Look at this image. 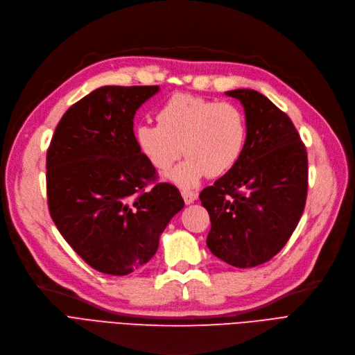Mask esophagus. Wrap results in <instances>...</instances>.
<instances>
[{
	"mask_svg": "<svg viewBox=\"0 0 355 355\" xmlns=\"http://www.w3.org/2000/svg\"><path fill=\"white\" fill-rule=\"evenodd\" d=\"M182 198H183V200H184V204L191 205V204H193V202L198 199V193H196V192H192V191H182Z\"/></svg>",
	"mask_w": 355,
	"mask_h": 355,
	"instance_id": "34e87169",
	"label": "esophagus"
}]
</instances>
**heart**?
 I'll return each mask as SVG.
<instances>
[{"label": "heart", "instance_id": "b5f03b06", "mask_svg": "<svg viewBox=\"0 0 355 355\" xmlns=\"http://www.w3.org/2000/svg\"><path fill=\"white\" fill-rule=\"evenodd\" d=\"M247 139L243 111L231 103L176 94L157 111V124L140 123L134 140L141 156L180 188H193L205 175L218 178L239 163ZM182 147L180 148V146Z\"/></svg>", "mask_w": 355, "mask_h": 355}]
</instances>
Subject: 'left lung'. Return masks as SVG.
Returning <instances> with one entry per match:
<instances>
[{"label": "left lung", "instance_id": "left-lung-1", "mask_svg": "<svg viewBox=\"0 0 355 355\" xmlns=\"http://www.w3.org/2000/svg\"><path fill=\"white\" fill-rule=\"evenodd\" d=\"M245 114L243 155L199 199L209 212L207 245L239 268L275 257L289 241L308 192V153L291 118L254 89H234Z\"/></svg>", "mask_w": 355, "mask_h": 355}]
</instances>
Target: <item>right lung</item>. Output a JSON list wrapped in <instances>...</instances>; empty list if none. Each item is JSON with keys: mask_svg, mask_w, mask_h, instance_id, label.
Segmentation results:
<instances>
[{"mask_svg": "<svg viewBox=\"0 0 355 355\" xmlns=\"http://www.w3.org/2000/svg\"><path fill=\"white\" fill-rule=\"evenodd\" d=\"M159 87L107 85L64 112L46 160L49 211L62 237L92 268L127 276L156 254L160 235L184 207L134 140V115Z\"/></svg>", "mask_w": 355, "mask_h": 355, "instance_id": "right-lung-1", "label": "right lung"}]
</instances>
